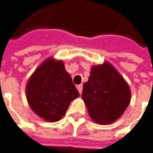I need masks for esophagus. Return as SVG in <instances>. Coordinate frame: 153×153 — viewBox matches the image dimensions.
Wrapping results in <instances>:
<instances>
[{
  "label": "esophagus",
  "instance_id": "34e87169",
  "mask_svg": "<svg viewBox=\"0 0 153 153\" xmlns=\"http://www.w3.org/2000/svg\"><path fill=\"white\" fill-rule=\"evenodd\" d=\"M77 89L79 91V94L81 95L82 91V85H79V86H77Z\"/></svg>",
  "mask_w": 153,
  "mask_h": 153
}]
</instances>
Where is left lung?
I'll list each match as a JSON object with an SVG mask.
<instances>
[{"label":"left lung","instance_id":"1","mask_svg":"<svg viewBox=\"0 0 153 153\" xmlns=\"http://www.w3.org/2000/svg\"><path fill=\"white\" fill-rule=\"evenodd\" d=\"M82 99L92 120L106 125L114 123L125 111L131 101V90L118 71L105 62L91 67Z\"/></svg>","mask_w":153,"mask_h":153}]
</instances>
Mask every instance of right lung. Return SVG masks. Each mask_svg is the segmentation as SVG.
I'll list each match as a JSON object with an SVG mask.
<instances>
[{
  "mask_svg": "<svg viewBox=\"0 0 153 153\" xmlns=\"http://www.w3.org/2000/svg\"><path fill=\"white\" fill-rule=\"evenodd\" d=\"M25 94L33 112L47 122L65 115L70 103L79 96L62 60L45 59L28 80Z\"/></svg>",
  "mask_w": 153,
  "mask_h": 153,
  "instance_id": "obj_1",
  "label": "right lung"
}]
</instances>
